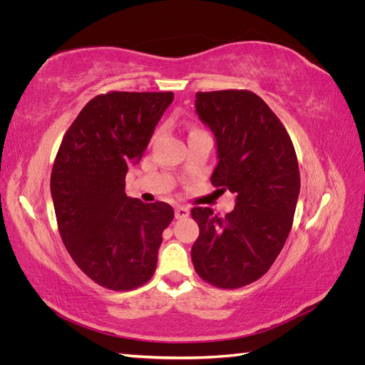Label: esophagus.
<instances>
[{"label":"esophagus","mask_w":365,"mask_h":365,"mask_svg":"<svg viewBox=\"0 0 365 365\" xmlns=\"http://www.w3.org/2000/svg\"><path fill=\"white\" fill-rule=\"evenodd\" d=\"M189 215H190L189 207L178 205V207L175 208V217L176 219H185V217H189Z\"/></svg>","instance_id":"esophagus-1"}]
</instances>
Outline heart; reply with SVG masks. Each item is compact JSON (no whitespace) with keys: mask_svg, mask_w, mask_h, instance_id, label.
<instances>
[{"mask_svg":"<svg viewBox=\"0 0 365 365\" xmlns=\"http://www.w3.org/2000/svg\"><path fill=\"white\" fill-rule=\"evenodd\" d=\"M195 130H200V129H193V130H192V132H195Z\"/></svg>","mask_w":365,"mask_h":365,"instance_id":"obj_1","label":"heart"}]
</instances>
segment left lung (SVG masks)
I'll return each mask as SVG.
<instances>
[{"mask_svg": "<svg viewBox=\"0 0 365 365\" xmlns=\"http://www.w3.org/2000/svg\"><path fill=\"white\" fill-rule=\"evenodd\" d=\"M196 114L216 138L212 184L236 195L224 217L195 207L200 236L192 247L197 275L222 289L260 279L292 227L300 172L291 137L262 98L247 90L196 93Z\"/></svg>", "mask_w": 365, "mask_h": 365, "instance_id": "obj_1", "label": "left lung"}]
</instances>
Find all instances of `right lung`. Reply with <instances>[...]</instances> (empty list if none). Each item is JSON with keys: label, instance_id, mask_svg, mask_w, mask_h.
<instances>
[{"label": "right lung", "instance_id": "1", "mask_svg": "<svg viewBox=\"0 0 365 365\" xmlns=\"http://www.w3.org/2000/svg\"><path fill=\"white\" fill-rule=\"evenodd\" d=\"M172 101L173 93L94 97L54 160L50 189L62 242L77 267L103 288L135 289L155 272L173 208L126 196L125 178Z\"/></svg>", "mask_w": 365, "mask_h": 365}]
</instances>
